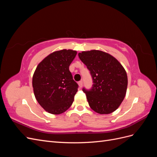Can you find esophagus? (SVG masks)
<instances>
[{"mask_svg": "<svg viewBox=\"0 0 157 157\" xmlns=\"http://www.w3.org/2000/svg\"><path fill=\"white\" fill-rule=\"evenodd\" d=\"M78 86H79L80 88H82V85H83V82H82V80H80V81H79L78 82Z\"/></svg>", "mask_w": 157, "mask_h": 157, "instance_id": "obj_1", "label": "esophagus"}]
</instances>
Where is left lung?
I'll use <instances>...</instances> for the list:
<instances>
[{
  "instance_id": "left-lung-1",
  "label": "left lung",
  "mask_w": 157,
  "mask_h": 157,
  "mask_svg": "<svg viewBox=\"0 0 157 157\" xmlns=\"http://www.w3.org/2000/svg\"><path fill=\"white\" fill-rule=\"evenodd\" d=\"M78 57L93 79L91 90H82L90 108L101 115L116 111L126 94L128 77L124 68L113 56L101 50L83 51Z\"/></svg>"
}]
</instances>
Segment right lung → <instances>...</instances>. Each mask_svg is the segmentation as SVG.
Returning a JSON list of instances; mask_svg holds the SVG:
<instances>
[{"label":"right lung","mask_w":157,"mask_h":157,"mask_svg":"<svg viewBox=\"0 0 157 157\" xmlns=\"http://www.w3.org/2000/svg\"><path fill=\"white\" fill-rule=\"evenodd\" d=\"M77 54L66 49L52 52L35 71L32 84L35 98L49 113L59 115L72 105L78 86L69 67Z\"/></svg>","instance_id":"add662e5"}]
</instances>
